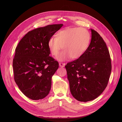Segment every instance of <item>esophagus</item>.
<instances>
[{"mask_svg": "<svg viewBox=\"0 0 122 122\" xmlns=\"http://www.w3.org/2000/svg\"><path fill=\"white\" fill-rule=\"evenodd\" d=\"M65 65L66 64L65 63H62V62H60V63H59V65H60L61 67H65Z\"/></svg>", "mask_w": 122, "mask_h": 122, "instance_id": "34e87169", "label": "esophagus"}]
</instances>
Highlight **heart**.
Segmentation results:
<instances>
[{
    "mask_svg": "<svg viewBox=\"0 0 122 122\" xmlns=\"http://www.w3.org/2000/svg\"><path fill=\"white\" fill-rule=\"evenodd\" d=\"M90 34L84 28L68 27L59 31L56 37H51L48 46L53 56H57L61 49L63 50L57 57L60 61L80 57L87 49L90 42Z\"/></svg>",
    "mask_w": 122,
    "mask_h": 122,
    "instance_id": "1",
    "label": "heart"
}]
</instances>
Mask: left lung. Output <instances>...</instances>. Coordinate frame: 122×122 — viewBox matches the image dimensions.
I'll return each mask as SVG.
<instances>
[{
	"instance_id": "1",
	"label": "left lung",
	"mask_w": 122,
	"mask_h": 122,
	"mask_svg": "<svg viewBox=\"0 0 122 122\" xmlns=\"http://www.w3.org/2000/svg\"><path fill=\"white\" fill-rule=\"evenodd\" d=\"M91 30V41L86 51L65 66L71 93L81 102L93 100L100 95L107 86L112 71L106 43L96 31Z\"/></svg>"
}]
</instances>
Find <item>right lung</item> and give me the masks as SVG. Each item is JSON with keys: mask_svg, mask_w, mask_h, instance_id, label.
<instances>
[{"mask_svg": "<svg viewBox=\"0 0 122 122\" xmlns=\"http://www.w3.org/2000/svg\"><path fill=\"white\" fill-rule=\"evenodd\" d=\"M62 25H48L29 31L16 47L13 61L14 80L29 99H42L49 93L51 78L59 65L49 56L48 42Z\"/></svg>", "mask_w": 122, "mask_h": 122, "instance_id": "obj_1", "label": "right lung"}]
</instances>
